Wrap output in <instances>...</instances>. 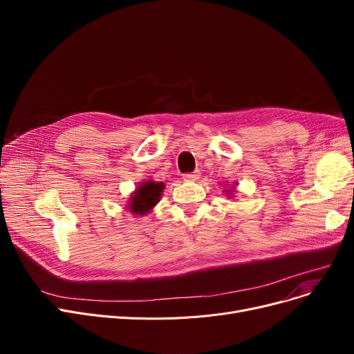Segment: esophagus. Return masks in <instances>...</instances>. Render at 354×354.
I'll return each instance as SVG.
<instances>
[{
  "instance_id": "34e87169",
  "label": "esophagus",
  "mask_w": 354,
  "mask_h": 354,
  "mask_svg": "<svg viewBox=\"0 0 354 354\" xmlns=\"http://www.w3.org/2000/svg\"><path fill=\"white\" fill-rule=\"evenodd\" d=\"M199 176H201V172H199V171H195V172H192V174H185V175H183V180H187V182H196V180L199 179Z\"/></svg>"
}]
</instances>
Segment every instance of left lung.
Listing matches in <instances>:
<instances>
[{
  "label": "left lung",
  "instance_id": "8db88e82",
  "mask_svg": "<svg viewBox=\"0 0 354 354\" xmlns=\"http://www.w3.org/2000/svg\"><path fill=\"white\" fill-rule=\"evenodd\" d=\"M230 194H231V191H230Z\"/></svg>",
  "mask_w": 354,
  "mask_h": 354
}]
</instances>
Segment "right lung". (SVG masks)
Returning <instances> with one entry per match:
<instances>
[{
  "instance_id": "1",
  "label": "right lung",
  "mask_w": 354,
  "mask_h": 354,
  "mask_svg": "<svg viewBox=\"0 0 354 354\" xmlns=\"http://www.w3.org/2000/svg\"><path fill=\"white\" fill-rule=\"evenodd\" d=\"M165 188L163 182L145 180L142 182L136 191L130 195L127 209L135 215H146L159 202L162 191Z\"/></svg>"
}]
</instances>
